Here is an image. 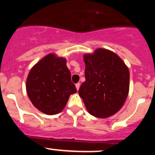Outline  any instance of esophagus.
<instances>
[{
	"instance_id": "obj_1",
	"label": "esophagus",
	"mask_w": 155,
	"mask_h": 155,
	"mask_svg": "<svg viewBox=\"0 0 155 155\" xmlns=\"http://www.w3.org/2000/svg\"><path fill=\"white\" fill-rule=\"evenodd\" d=\"M80 83H78V84H75V86H76V88H77V90H78V91L79 90V88H80Z\"/></svg>"
}]
</instances>
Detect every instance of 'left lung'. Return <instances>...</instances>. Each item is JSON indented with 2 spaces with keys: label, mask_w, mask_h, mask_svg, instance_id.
<instances>
[{
  "label": "left lung",
  "mask_w": 155,
  "mask_h": 155,
  "mask_svg": "<svg viewBox=\"0 0 155 155\" xmlns=\"http://www.w3.org/2000/svg\"><path fill=\"white\" fill-rule=\"evenodd\" d=\"M85 81L79 95L87 112L97 118L116 114L125 103L130 89L128 67L116 53L98 48L84 54Z\"/></svg>",
  "instance_id": "1"
}]
</instances>
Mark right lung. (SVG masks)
I'll use <instances>...</instances> for the list:
<instances>
[{
  "label": "right lung",
  "instance_id": "right-lung-1",
  "mask_svg": "<svg viewBox=\"0 0 155 155\" xmlns=\"http://www.w3.org/2000/svg\"><path fill=\"white\" fill-rule=\"evenodd\" d=\"M66 64V58L49 53L31 68L27 77L26 91L30 101L46 115L62 112L70 95L77 92Z\"/></svg>",
  "mask_w": 155,
  "mask_h": 155
}]
</instances>
